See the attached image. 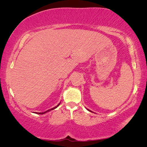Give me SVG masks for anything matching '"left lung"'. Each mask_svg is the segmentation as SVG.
<instances>
[{
    "label": "left lung",
    "mask_w": 147,
    "mask_h": 147,
    "mask_svg": "<svg viewBox=\"0 0 147 147\" xmlns=\"http://www.w3.org/2000/svg\"><path fill=\"white\" fill-rule=\"evenodd\" d=\"M88 111H91V112H92V111H91V110H89V109H88Z\"/></svg>",
    "instance_id": "8db88e82"
}]
</instances>
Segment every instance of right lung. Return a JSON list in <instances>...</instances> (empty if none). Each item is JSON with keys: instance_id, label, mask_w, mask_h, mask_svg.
I'll use <instances>...</instances> for the list:
<instances>
[{"instance_id": "right-lung-1", "label": "right lung", "mask_w": 147, "mask_h": 147, "mask_svg": "<svg viewBox=\"0 0 147 147\" xmlns=\"http://www.w3.org/2000/svg\"><path fill=\"white\" fill-rule=\"evenodd\" d=\"M59 104H60V103L58 104V105H57L56 106L54 107V108H51V109H49V110H47V111H45V112H41V113H37V112H36V113H37V114H41V115H42V114H44V113H47V112H48V111H51V110H53V109H54L56 108L57 107H58V106L59 105Z\"/></svg>"}]
</instances>
